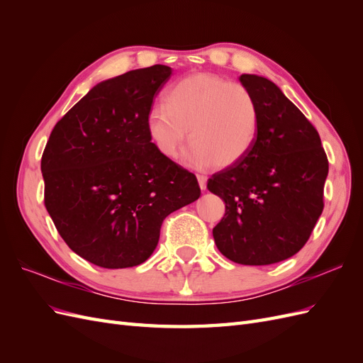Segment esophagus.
<instances>
[{"label": "esophagus", "instance_id": "34e87169", "mask_svg": "<svg viewBox=\"0 0 363 363\" xmlns=\"http://www.w3.org/2000/svg\"><path fill=\"white\" fill-rule=\"evenodd\" d=\"M196 179H199L200 188L204 191V189H206V186H207V177H206L204 174H196Z\"/></svg>", "mask_w": 363, "mask_h": 363}]
</instances>
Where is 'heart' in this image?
<instances>
[{
    "label": "heart",
    "mask_w": 363,
    "mask_h": 363,
    "mask_svg": "<svg viewBox=\"0 0 363 363\" xmlns=\"http://www.w3.org/2000/svg\"><path fill=\"white\" fill-rule=\"evenodd\" d=\"M259 108L245 86L215 74L184 77L167 91L147 118V130L162 156L177 159L186 131V160L195 167H232L255 144Z\"/></svg>",
    "instance_id": "heart-1"
}]
</instances>
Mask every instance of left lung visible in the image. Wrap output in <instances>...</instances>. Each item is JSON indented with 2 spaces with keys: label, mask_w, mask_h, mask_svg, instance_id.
I'll return each mask as SVG.
<instances>
[{
  "label": "left lung",
  "mask_w": 363,
  "mask_h": 363,
  "mask_svg": "<svg viewBox=\"0 0 363 363\" xmlns=\"http://www.w3.org/2000/svg\"><path fill=\"white\" fill-rule=\"evenodd\" d=\"M239 80L257 103L259 128L247 155L207 182L225 203L213 239L240 265H271L311 238L324 208L328 160L316 128L276 84L252 74Z\"/></svg>",
  "instance_id": "1"
}]
</instances>
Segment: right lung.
<instances>
[{"mask_svg":"<svg viewBox=\"0 0 363 363\" xmlns=\"http://www.w3.org/2000/svg\"><path fill=\"white\" fill-rule=\"evenodd\" d=\"M171 72L155 65L98 83L43 150V203L67 245L96 267L144 263L163 219L201 195L195 174L162 156L147 130Z\"/></svg>","mask_w":363,"mask_h":363,"instance_id":"add662e5","label":"right lung"}]
</instances>
